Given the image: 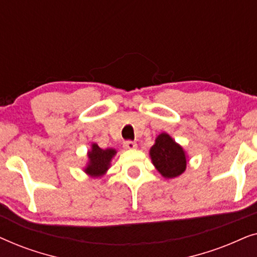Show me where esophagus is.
Segmentation results:
<instances>
[{
    "label": "esophagus",
    "mask_w": 257,
    "mask_h": 257,
    "mask_svg": "<svg viewBox=\"0 0 257 257\" xmlns=\"http://www.w3.org/2000/svg\"><path fill=\"white\" fill-rule=\"evenodd\" d=\"M124 147L126 150H135L137 149V144L135 142H131V140H127V142L124 143Z\"/></svg>",
    "instance_id": "1"
}]
</instances>
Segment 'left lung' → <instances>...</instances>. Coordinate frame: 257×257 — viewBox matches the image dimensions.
<instances>
[{"label":"left lung","mask_w":257,"mask_h":257,"mask_svg":"<svg viewBox=\"0 0 257 257\" xmlns=\"http://www.w3.org/2000/svg\"><path fill=\"white\" fill-rule=\"evenodd\" d=\"M150 158L156 170L165 179H173L186 171L188 157L184 147L166 132L160 133L150 149Z\"/></svg>","instance_id":"1"}]
</instances>
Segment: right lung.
Segmentation results:
<instances>
[{
  "label": "right lung",
  "mask_w": 257,
  "mask_h": 257,
  "mask_svg": "<svg viewBox=\"0 0 257 257\" xmlns=\"http://www.w3.org/2000/svg\"><path fill=\"white\" fill-rule=\"evenodd\" d=\"M115 154L117 150L112 147L104 150L96 143L91 144V149L87 151V163L83 171L91 178H101L111 167V161Z\"/></svg>",
  "instance_id": "right-lung-1"
}]
</instances>
